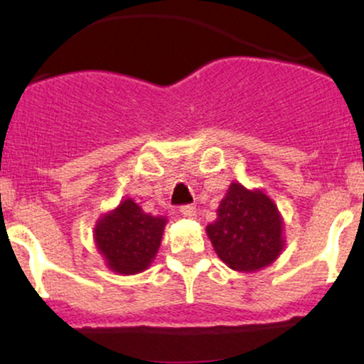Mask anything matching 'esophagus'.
Segmentation results:
<instances>
[{"label": "esophagus", "mask_w": 364, "mask_h": 364, "mask_svg": "<svg viewBox=\"0 0 364 364\" xmlns=\"http://www.w3.org/2000/svg\"><path fill=\"white\" fill-rule=\"evenodd\" d=\"M179 212H181V215H185V217H195V214H196V208H195V205H190V203H188V205H181L179 207Z\"/></svg>", "instance_id": "esophagus-1"}]
</instances>
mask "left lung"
Listing matches in <instances>:
<instances>
[{"label":"left lung","instance_id":"left-lung-1","mask_svg":"<svg viewBox=\"0 0 364 364\" xmlns=\"http://www.w3.org/2000/svg\"><path fill=\"white\" fill-rule=\"evenodd\" d=\"M207 235L220 260L240 272L270 265L284 246L277 207L265 193L240 183H231Z\"/></svg>","mask_w":364,"mask_h":364}]
</instances>
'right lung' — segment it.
I'll return each mask as SVG.
<instances>
[{
  "mask_svg": "<svg viewBox=\"0 0 364 364\" xmlns=\"http://www.w3.org/2000/svg\"><path fill=\"white\" fill-rule=\"evenodd\" d=\"M164 225V217L145 214L133 200H124L99 220L95 243L114 272L136 274L156 257Z\"/></svg>",
  "mask_w": 364,
  "mask_h": 364,
  "instance_id": "right-lung-1",
  "label": "right lung"
}]
</instances>
